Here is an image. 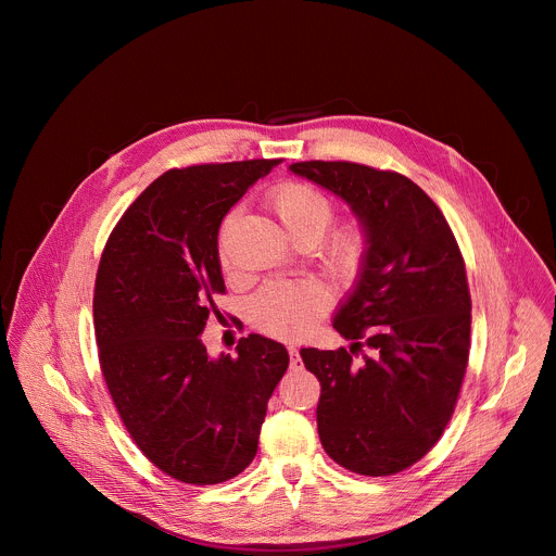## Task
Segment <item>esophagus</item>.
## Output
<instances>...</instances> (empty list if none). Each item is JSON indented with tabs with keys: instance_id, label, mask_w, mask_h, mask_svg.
I'll return each mask as SVG.
<instances>
[{
	"instance_id": "esophagus-1",
	"label": "esophagus",
	"mask_w": 556,
	"mask_h": 556,
	"mask_svg": "<svg viewBox=\"0 0 556 556\" xmlns=\"http://www.w3.org/2000/svg\"><path fill=\"white\" fill-rule=\"evenodd\" d=\"M288 354H290V369H294V371H299V369H303V363H301V356H299V350L294 348V345H290L288 348Z\"/></svg>"
}]
</instances>
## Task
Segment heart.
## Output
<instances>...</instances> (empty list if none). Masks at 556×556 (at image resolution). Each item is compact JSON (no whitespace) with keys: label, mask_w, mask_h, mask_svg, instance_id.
I'll use <instances>...</instances> for the list:
<instances>
[{"label":"heart","mask_w":556,"mask_h":556,"mask_svg":"<svg viewBox=\"0 0 556 556\" xmlns=\"http://www.w3.org/2000/svg\"><path fill=\"white\" fill-rule=\"evenodd\" d=\"M270 206L283 228L299 244L321 240L334 222V200L305 182H283L270 191ZM367 235L358 224H343L332 230L321 247L324 262L339 273L352 275L363 264ZM219 260H228L219 249ZM330 309L328 290L312 279L273 281L262 288L253 303L251 316L257 330L277 339H296L305 334Z\"/></svg>","instance_id":"obj_1"}]
</instances>
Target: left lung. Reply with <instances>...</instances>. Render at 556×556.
I'll return each mask as SVG.
<instances>
[{"label": "left lung", "instance_id": "8db88e82", "mask_svg": "<svg viewBox=\"0 0 556 556\" xmlns=\"http://www.w3.org/2000/svg\"><path fill=\"white\" fill-rule=\"evenodd\" d=\"M290 172L343 198L367 251L334 330L339 350L303 348L321 382L316 427L343 468L384 478L422 459L444 433L470 350V292L455 235L407 176L348 161H305Z\"/></svg>", "mask_w": 556, "mask_h": 556}]
</instances>
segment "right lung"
<instances>
[{
  "instance_id": "obj_1",
  "label": "right lung",
  "mask_w": 556,
  "mask_h": 556,
  "mask_svg": "<svg viewBox=\"0 0 556 556\" xmlns=\"http://www.w3.org/2000/svg\"><path fill=\"white\" fill-rule=\"evenodd\" d=\"M281 161L169 169L123 213L94 283V334L112 403L134 444L169 478L211 486L255 457L268 401L288 369L281 343L237 341L208 358L200 339L224 294L217 230Z\"/></svg>"
}]
</instances>
